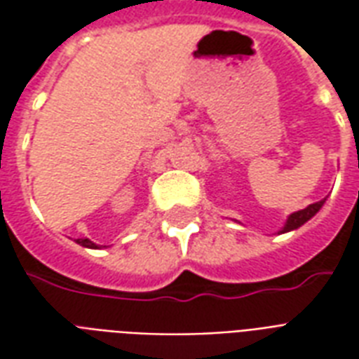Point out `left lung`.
I'll return each mask as SVG.
<instances>
[{"instance_id": "8db88e82", "label": "left lung", "mask_w": 359, "mask_h": 359, "mask_svg": "<svg viewBox=\"0 0 359 359\" xmlns=\"http://www.w3.org/2000/svg\"><path fill=\"white\" fill-rule=\"evenodd\" d=\"M325 200H321V202H316V203H309L306 210H300V211H294L292 215H288V219H286L285 226H283V231L280 233H288V231H294V229H298V226H302L304 223H308L309 219L316 215L317 211L323 208Z\"/></svg>"}]
</instances>
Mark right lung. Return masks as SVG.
Instances as JSON below:
<instances>
[{
	"label": "right lung",
	"instance_id": "1",
	"mask_svg": "<svg viewBox=\"0 0 359 359\" xmlns=\"http://www.w3.org/2000/svg\"><path fill=\"white\" fill-rule=\"evenodd\" d=\"M76 242H79L81 246H84V248H97V244H94V242L88 241V238H79Z\"/></svg>",
	"mask_w": 359,
	"mask_h": 359
}]
</instances>
